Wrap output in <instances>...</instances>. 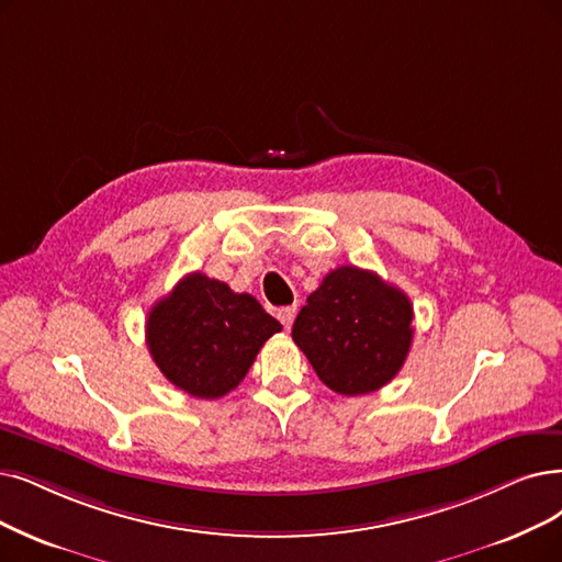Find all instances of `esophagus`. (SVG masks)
Listing matches in <instances>:
<instances>
[{"instance_id":"34e87169","label":"esophagus","mask_w":562,"mask_h":562,"mask_svg":"<svg viewBox=\"0 0 562 562\" xmlns=\"http://www.w3.org/2000/svg\"><path fill=\"white\" fill-rule=\"evenodd\" d=\"M295 316H297V308H295V306H283V308H279V311H277V318L283 323V327H285V329L293 327Z\"/></svg>"}]
</instances>
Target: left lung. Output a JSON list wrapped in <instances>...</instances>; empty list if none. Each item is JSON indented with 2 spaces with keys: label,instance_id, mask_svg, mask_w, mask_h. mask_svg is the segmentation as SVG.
<instances>
[{
  "label": "left lung",
  "instance_id": "1",
  "mask_svg": "<svg viewBox=\"0 0 562 562\" xmlns=\"http://www.w3.org/2000/svg\"><path fill=\"white\" fill-rule=\"evenodd\" d=\"M413 331V304L403 290L344 265L306 297L293 341L331 392L359 396L385 387L401 371Z\"/></svg>",
  "mask_w": 562,
  "mask_h": 562
}]
</instances>
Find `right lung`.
Instances as JSON below:
<instances>
[{"label": "right lung", "mask_w": 562, "mask_h": 562, "mask_svg": "<svg viewBox=\"0 0 562 562\" xmlns=\"http://www.w3.org/2000/svg\"><path fill=\"white\" fill-rule=\"evenodd\" d=\"M145 331L151 359L175 387L218 398L241 383L281 323L249 293L193 272L151 306Z\"/></svg>", "instance_id": "add662e5"}]
</instances>
